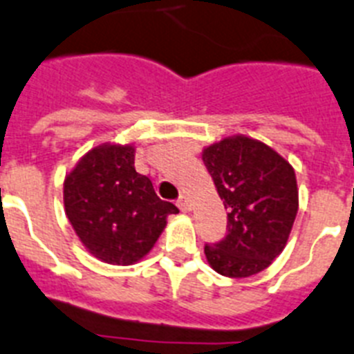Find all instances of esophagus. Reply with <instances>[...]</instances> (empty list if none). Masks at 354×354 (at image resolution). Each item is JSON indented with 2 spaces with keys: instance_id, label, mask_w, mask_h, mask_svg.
Instances as JSON below:
<instances>
[{
  "instance_id": "obj_1",
  "label": "esophagus",
  "mask_w": 354,
  "mask_h": 354,
  "mask_svg": "<svg viewBox=\"0 0 354 354\" xmlns=\"http://www.w3.org/2000/svg\"><path fill=\"white\" fill-rule=\"evenodd\" d=\"M177 207H179L183 213H188L189 209H192V204H189V198L186 197V195H180L179 201H177Z\"/></svg>"
}]
</instances>
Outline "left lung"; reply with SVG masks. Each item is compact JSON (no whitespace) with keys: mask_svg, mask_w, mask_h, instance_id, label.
I'll list each match as a JSON object with an SVG mask.
<instances>
[{"mask_svg":"<svg viewBox=\"0 0 354 354\" xmlns=\"http://www.w3.org/2000/svg\"><path fill=\"white\" fill-rule=\"evenodd\" d=\"M227 209V234L204 247L207 263L227 277H250L283 252L299 209L295 171L268 145L229 136L202 150Z\"/></svg>","mask_w":354,"mask_h":354,"instance_id":"1","label":"left lung"}]
</instances>
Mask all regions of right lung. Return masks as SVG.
<instances>
[{
    "label": "right lung",
    "mask_w": 354,
    "mask_h": 354,
    "mask_svg": "<svg viewBox=\"0 0 354 354\" xmlns=\"http://www.w3.org/2000/svg\"><path fill=\"white\" fill-rule=\"evenodd\" d=\"M132 145L104 143L86 153L64 179V209L91 254L109 265H132L150 252L179 213L161 201L152 180L134 168Z\"/></svg>",
    "instance_id": "right-lung-1"
}]
</instances>
